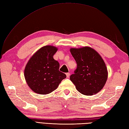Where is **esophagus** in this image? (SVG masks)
<instances>
[{
	"label": "esophagus",
	"instance_id": "34e87169",
	"mask_svg": "<svg viewBox=\"0 0 129 129\" xmlns=\"http://www.w3.org/2000/svg\"><path fill=\"white\" fill-rule=\"evenodd\" d=\"M70 73H66V76H67V78L70 77Z\"/></svg>",
	"mask_w": 129,
	"mask_h": 129
}]
</instances>
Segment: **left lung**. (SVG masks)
<instances>
[{
  "mask_svg": "<svg viewBox=\"0 0 129 129\" xmlns=\"http://www.w3.org/2000/svg\"><path fill=\"white\" fill-rule=\"evenodd\" d=\"M77 67L70 79L77 90L91 96L101 90L107 79V69L98 52L90 47L70 49Z\"/></svg>",
  "mask_w": 129,
  "mask_h": 129,
  "instance_id": "1",
  "label": "left lung"
}]
</instances>
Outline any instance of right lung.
<instances>
[{
  "label": "right lung",
  "instance_id": "obj_1",
  "mask_svg": "<svg viewBox=\"0 0 129 129\" xmlns=\"http://www.w3.org/2000/svg\"><path fill=\"white\" fill-rule=\"evenodd\" d=\"M57 51L55 46H43L32 56L26 64L25 79L36 93L42 95L51 93L66 78V75L59 71V63L53 57Z\"/></svg>",
  "mask_w": 129,
  "mask_h": 129
}]
</instances>
